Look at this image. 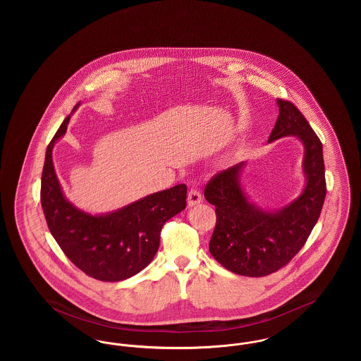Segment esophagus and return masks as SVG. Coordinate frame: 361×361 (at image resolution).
Listing matches in <instances>:
<instances>
[{
  "label": "esophagus",
  "mask_w": 361,
  "mask_h": 361,
  "mask_svg": "<svg viewBox=\"0 0 361 361\" xmlns=\"http://www.w3.org/2000/svg\"><path fill=\"white\" fill-rule=\"evenodd\" d=\"M202 193H200V190H197V189H190L188 192V206H196V204H199L200 202H202Z\"/></svg>",
  "instance_id": "obj_1"
}]
</instances>
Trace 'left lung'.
<instances>
[{
  "instance_id": "obj_1",
  "label": "left lung",
  "mask_w": 361,
  "mask_h": 361,
  "mask_svg": "<svg viewBox=\"0 0 361 361\" xmlns=\"http://www.w3.org/2000/svg\"><path fill=\"white\" fill-rule=\"evenodd\" d=\"M277 105L279 116L269 142L288 135L302 140L306 176L302 195L275 212L249 203L240 183L245 162L216 173L204 188V197L215 206L216 212L209 253L226 269L237 275L261 277L286 267L306 243L326 196L319 137L291 102L277 99Z\"/></svg>"
}]
</instances>
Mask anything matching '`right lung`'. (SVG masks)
Here are the masks:
<instances>
[{
  "label": "right lung",
  "mask_w": 361,
  "mask_h": 361,
  "mask_svg": "<svg viewBox=\"0 0 361 361\" xmlns=\"http://www.w3.org/2000/svg\"><path fill=\"white\" fill-rule=\"evenodd\" d=\"M69 121L70 115L46 150L40 187L46 222L78 269L102 281H121L152 262L164 224L187 206V185L149 195L106 215H90L75 208L65 199L52 165L54 143L65 135Z\"/></svg>",
  "instance_id": "obj_1"
}]
</instances>
